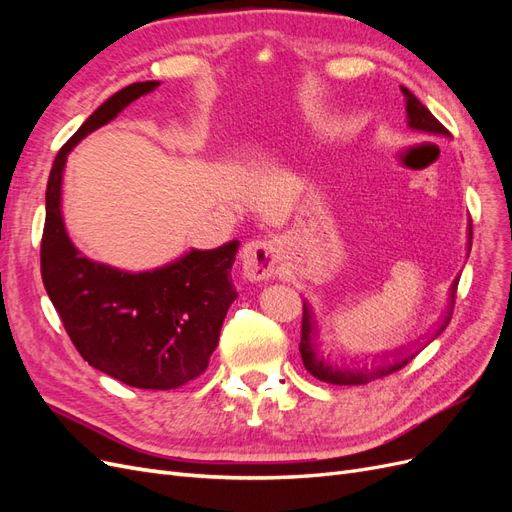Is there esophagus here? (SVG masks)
I'll return each instance as SVG.
<instances>
[{
  "label": "esophagus",
  "instance_id": "obj_1",
  "mask_svg": "<svg viewBox=\"0 0 512 512\" xmlns=\"http://www.w3.org/2000/svg\"><path fill=\"white\" fill-rule=\"evenodd\" d=\"M282 243L277 239H258L243 247V273L247 280L265 282L280 273Z\"/></svg>",
  "mask_w": 512,
  "mask_h": 512
}]
</instances>
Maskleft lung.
<instances>
[{
    "label": "left lung",
    "instance_id": "8db88e82",
    "mask_svg": "<svg viewBox=\"0 0 512 512\" xmlns=\"http://www.w3.org/2000/svg\"><path fill=\"white\" fill-rule=\"evenodd\" d=\"M401 91H404V98H406V113H408V126L412 130H418V132H427V134H436V136H448V130L442 126V123L431 115L429 108L425 104H421V100H418L412 91H408L406 87H401ZM470 245H472V224H470ZM457 284H459V277L453 282L451 286V294H448V301H451V307H448L446 316L440 320L438 329L433 331V337H438L446 327L448 322H451V316H453V307H455V294H457ZM431 337V339H433ZM314 339H316V320H314V314H312V307H309L307 303H303V322H301V344H299V350H301V359H303V365L305 369L312 374L314 378L322 380V382H329V384H344V386H352V384H367L371 380L376 378H382V376H389L393 374V371L401 369L404 365H408L414 354H402L401 360H396L391 364H386L385 359L390 358L391 355H396L401 352H386L380 356V365H371L369 369L363 367V369H346V367H337V365H331L327 359H324L322 354H318L316 346H314ZM408 352V350H406ZM378 361V356H376Z\"/></svg>",
    "mask_w": 512,
    "mask_h": 512
}]
</instances>
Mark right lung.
<instances>
[{
    "instance_id": "add662e5",
    "label": "right lung",
    "mask_w": 512,
    "mask_h": 512,
    "mask_svg": "<svg viewBox=\"0 0 512 512\" xmlns=\"http://www.w3.org/2000/svg\"><path fill=\"white\" fill-rule=\"evenodd\" d=\"M158 85L123 87L59 149L46 185L40 269L66 333L91 367L136 389L170 391L203 374L218 346L237 299L230 269L239 243L192 250L156 271L126 273L81 256L61 220V177L72 147Z\"/></svg>"
}]
</instances>
